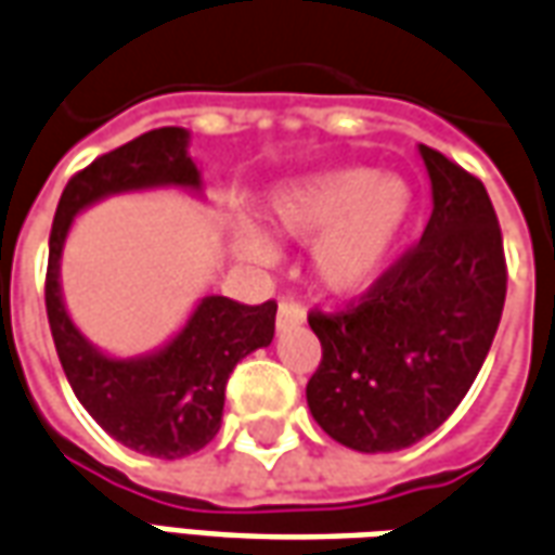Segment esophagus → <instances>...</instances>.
Segmentation results:
<instances>
[{
    "instance_id": "1",
    "label": "esophagus",
    "mask_w": 555,
    "mask_h": 555,
    "mask_svg": "<svg viewBox=\"0 0 555 555\" xmlns=\"http://www.w3.org/2000/svg\"><path fill=\"white\" fill-rule=\"evenodd\" d=\"M304 321H306V309L300 300H294V297H282V300H279V309H276L279 331H285V327H297V324H304Z\"/></svg>"
}]
</instances>
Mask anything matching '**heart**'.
<instances>
[{"instance_id":"1","label":"heart","mask_w":555,"mask_h":555,"mask_svg":"<svg viewBox=\"0 0 555 555\" xmlns=\"http://www.w3.org/2000/svg\"><path fill=\"white\" fill-rule=\"evenodd\" d=\"M412 216V189L372 168L318 173L279 189L267 204V219L282 237L312 240V270L336 294H358L382 276L390 251ZM240 251L251 261L273 255L270 240L243 228Z\"/></svg>"}]
</instances>
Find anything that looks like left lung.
Listing matches in <instances>:
<instances>
[{
	"label": "left lung",
	"instance_id": "8db88e82",
	"mask_svg": "<svg viewBox=\"0 0 555 555\" xmlns=\"http://www.w3.org/2000/svg\"><path fill=\"white\" fill-rule=\"evenodd\" d=\"M433 216L421 240L336 312H309L318 426L354 451H399L439 429L478 378L502 321L505 246L475 173L421 143Z\"/></svg>",
	"mask_w": 555,
	"mask_h": 555
}]
</instances>
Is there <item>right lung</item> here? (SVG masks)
<instances>
[{"mask_svg":"<svg viewBox=\"0 0 555 555\" xmlns=\"http://www.w3.org/2000/svg\"><path fill=\"white\" fill-rule=\"evenodd\" d=\"M165 183L201 185L197 168L185 156V131L173 126L146 131L77 170L50 228L44 304L65 378L95 424L131 451L180 460L219 433L228 375L249 351L273 343L276 300L249 306L207 297L183 333L158 354L111 360L75 331L60 294V251L77 212L111 192Z\"/></svg>","mask_w":555,"mask_h":555,"instance_id":"obj_1","label":"right lung"}]
</instances>
